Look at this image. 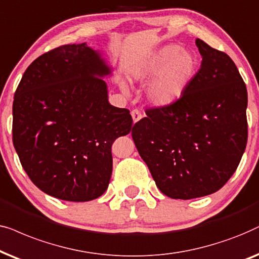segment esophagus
<instances>
[{
    "label": "esophagus",
    "instance_id": "34e87169",
    "mask_svg": "<svg viewBox=\"0 0 259 259\" xmlns=\"http://www.w3.org/2000/svg\"><path fill=\"white\" fill-rule=\"evenodd\" d=\"M132 117H133L134 123H136V122H139L141 118H142L143 115H142V112H141L139 109H134L133 111H132Z\"/></svg>",
    "mask_w": 259,
    "mask_h": 259
}]
</instances>
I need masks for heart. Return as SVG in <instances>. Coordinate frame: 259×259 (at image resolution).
Instances as JSON below:
<instances>
[{
	"mask_svg": "<svg viewBox=\"0 0 259 259\" xmlns=\"http://www.w3.org/2000/svg\"><path fill=\"white\" fill-rule=\"evenodd\" d=\"M196 65L192 52L177 45H167L149 55L136 67L133 75L141 81L155 76L148 89V99L155 105L164 106L173 104L181 97L194 77Z\"/></svg>",
	"mask_w": 259,
	"mask_h": 259,
	"instance_id": "1",
	"label": "heart"
}]
</instances>
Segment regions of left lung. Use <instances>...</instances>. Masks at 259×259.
Wrapping results in <instances>:
<instances>
[{"label":"left lung","instance_id":"1","mask_svg":"<svg viewBox=\"0 0 259 259\" xmlns=\"http://www.w3.org/2000/svg\"><path fill=\"white\" fill-rule=\"evenodd\" d=\"M201 66L173 104L146 110L133 126L140 156L171 199L219 191L236 171L247 142V91L232 59L195 40Z\"/></svg>","mask_w":259,"mask_h":259}]
</instances>
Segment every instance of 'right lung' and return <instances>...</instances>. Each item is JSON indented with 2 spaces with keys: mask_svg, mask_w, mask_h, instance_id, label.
I'll list each match as a JSON object with an SVG mask.
<instances>
[{
  "mask_svg": "<svg viewBox=\"0 0 259 259\" xmlns=\"http://www.w3.org/2000/svg\"><path fill=\"white\" fill-rule=\"evenodd\" d=\"M111 68L84 44L64 45L29 65L13 103V143L37 188L66 201H90L108 189L111 147L127 135V109L108 101Z\"/></svg>",
  "mask_w": 259,
  "mask_h": 259,
  "instance_id": "obj_1",
  "label": "right lung"
}]
</instances>
